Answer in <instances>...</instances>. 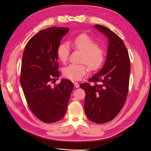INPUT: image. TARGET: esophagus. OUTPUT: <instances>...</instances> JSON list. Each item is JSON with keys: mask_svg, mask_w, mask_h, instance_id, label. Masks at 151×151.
I'll use <instances>...</instances> for the list:
<instances>
[{"mask_svg": "<svg viewBox=\"0 0 151 151\" xmlns=\"http://www.w3.org/2000/svg\"><path fill=\"white\" fill-rule=\"evenodd\" d=\"M74 86L75 88H79L80 87V85L79 83L78 82H74Z\"/></svg>", "mask_w": 151, "mask_h": 151, "instance_id": "34e87169", "label": "esophagus"}]
</instances>
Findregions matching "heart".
Here are the masks:
<instances>
[{"mask_svg": "<svg viewBox=\"0 0 151 151\" xmlns=\"http://www.w3.org/2000/svg\"><path fill=\"white\" fill-rule=\"evenodd\" d=\"M74 48L81 52L80 64H70L63 70V76L69 80L78 81L84 76L89 70H96L101 66L105 60L104 48L98 45L93 38L85 33L76 37L71 42ZM57 55L60 61L66 63L70 56L68 44L60 43L57 48ZM88 66V67L87 66Z\"/></svg>", "mask_w": 151, "mask_h": 151, "instance_id": "heart-1", "label": "heart"}]
</instances>
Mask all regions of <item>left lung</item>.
Segmentation results:
<instances>
[{
    "label": "left lung",
    "instance_id": "8db88e82",
    "mask_svg": "<svg viewBox=\"0 0 151 151\" xmlns=\"http://www.w3.org/2000/svg\"><path fill=\"white\" fill-rule=\"evenodd\" d=\"M94 27L108 38L107 59L103 68L88 80L94 85L83 83L80 88L86 93L85 111L87 118L95 123L103 124L113 120L126 103L131 61L125 45L118 35L104 26Z\"/></svg>",
    "mask_w": 151,
    "mask_h": 151
}]
</instances>
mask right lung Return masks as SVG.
I'll use <instances>...</instances> for the list:
<instances>
[{"instance_id": "right-lung-1", "label": "right lung", "mask_w": 151, "mask_h": 151, "mask_svg": "<svg viewBox=\"0 0 151 151\" xmlns=\"http://www.w3.org/2000/svg\"><path fill=\"white\" fill-rule=\"evenodd\" d=\"M68 30L56 27L43 29L30 39L23 53L20 84L32 113L46 123L63 118L73 89L67 79L51 86L60 75L57 48Z\"/></svg>"}]
</instances>
